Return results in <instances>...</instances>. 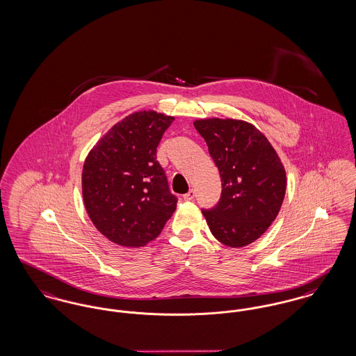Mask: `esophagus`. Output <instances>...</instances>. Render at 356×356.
Segmentation results:
<instances>
[{"instance_id":"esophagus-1","label":"esophagus","mask_w":356,"mask_h":356,"mask_svg":"<svg viewBox=\"0 0 356 356\" xmlns=\"http://www.w3.org/2000/svg\"><path fill=\"white\" fill-rule=\"evenodd\" d=\"M194 195H195L194 190H190L188 193H186V194L184 195V200H185V201H193V200H194Z\"/></svg>"}]
</instances>
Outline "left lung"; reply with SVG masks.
<instances>
[{
  "label": "left lung",
  "mask_w": 356,
  "mask_h": 356,
  "mask_svg": "<svg viewBox=\"0 0 356 356\" xmlns=\"http://www.w3.org/2000/svg\"><path fill=\"white\" fill-rule=\"evenodd\" d=\"M220 171V202L202 210L211 234L230 248L260 238L280 211L286 174L279 154L256 126L240 119L194 120Z\"/></svg>",
  "instance_id": "obj_1"
}]
</instances>
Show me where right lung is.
Instances as JSON below:
<instances>
[{"instance_id": "right-lung-1", "label": "right lung", "mask_w": 356, "mask_h": 356, "mask_svg": "<svg viewBox=\"0 0 356 356\" xmlns=\"http://www.w3.org/2000/svg\"><path fill=\"white\" fill-rule=\"evenodd\" d=\"M174 116L143 110L113 124L88 152L81 172L86 210L111 243L140 248L177 209L156 147Z\"/></svg>"}]
</instances>
